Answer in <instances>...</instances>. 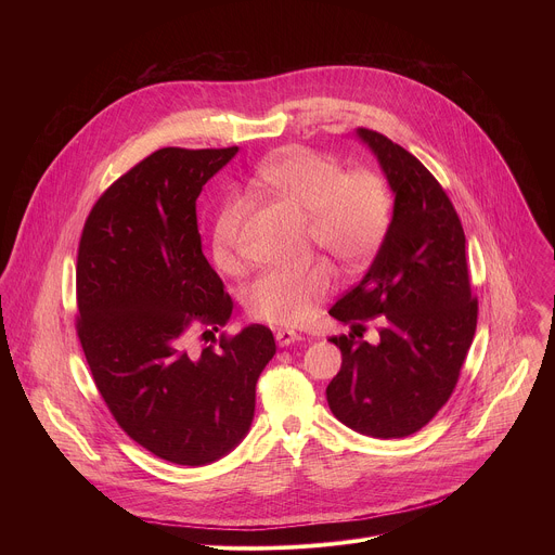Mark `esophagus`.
I'll return each instance as SVG.
<instances>
[{
	"label": "esophagus",
	"mask_w": 555,
	"mask_h": 555,
	"mask_svg": "<svg viewBox=\"0 0 555 555\" xmlns=\"http://www.w3.org/2000/svg\"><path fill=\"white\" fill-rule=\"evenodd\" d=\"M300 340H302V336L296 334V332H292V330H279V332H276V345H279V347H289V345L300 343Z\"/></svg>",
	"instance_id": "34e87169"
}]
</instances>
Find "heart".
<instances>
[{"label": "heart", "instance_id": "1", "mask_svg": "<svg viewBox=\"0 0 555 555\" xmlns=\"http://www.w3.org/2000/svg\"><path fill=\"white\" fill-rule=\"evenodd\" d=\"M259 182L281 202L309 217V240L343 272H360L382 248L390 219L392 197L382 176L369 169L345 171L334 157L305 146H292L259 169ZM246 212L244 199H228L219 210L210 250L215 266L232 274L240 270L236 234ZM334 287L325 266L307 270H270L244 296L257 321L296 327L307 323Z\"/></svg>", "mask_w": 555, "mask_h": 555}]
</instances>
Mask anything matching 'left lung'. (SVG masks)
Segmentation results:
<instances>
[{
  "label": "left lung",
  "instance_id": "obj_1",
  "mask_svg": "<svg viewBox=\"0 0 555 555\" xmlns=\"http://www.w3.org/2000/svg\"><path fill=\"white\" fill-rule=\"evenodd\" d=\"M395 195L386 240L362 281L330 313L351 325L334 336L343 366L327 386L332 413L351 430L400 439L424 428L452 395L477 332L465 234L441 184L413 153L371 129H356ZM380 343L358 344L366 320Z\"/></svg>",
  "mask_w": 555,
  "mask_h": 555
}]
</instances>
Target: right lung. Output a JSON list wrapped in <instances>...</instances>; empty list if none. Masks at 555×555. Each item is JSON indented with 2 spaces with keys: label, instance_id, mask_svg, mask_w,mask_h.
<instances>
[{
  "label": "right lung",
  "instance_id": "obj_1",
  "mask_svg": "<svg viewBox=\"0 0 555 555\" xmlns=\"http://www.w3.org/2000/svg\"><path fill=\"white\" fill-rule=\"evenodd\" d=\"M236 151L151 153L101 195L78 244L76 332L96 388L133 441L178 465H208L244 441L276 353L263 325L199 353L184 340L195 321L217 330L232 313L195 202Z\"/></svg>",
  "mask_w": 555,
  "mask_h": 555
}]
</instances>
